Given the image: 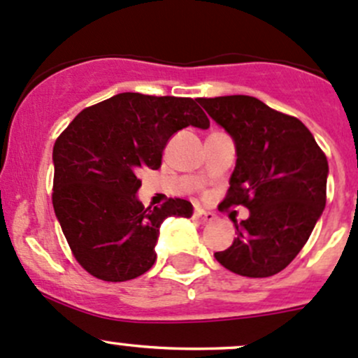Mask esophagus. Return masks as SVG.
<instances>
[{"label": "esophagus", "mask_w": 358, "mask_h": 358, "mask_svg": "<svg viewBox=\"0 0 358 358\" xmlns=\"http://www.w3.org/2000/svg\"><path fill=\"white\" fill-rule=\"evenodd\" d=\"M194 218L197 220V222L201 223H213L216 220L215 213H209V211H202V209H196V213H194Z\"/></svg>", "instance_id": "1"}]
</instances>
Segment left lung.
I'll return each mask as SVG.
<instances>
[{
	"label": "left lung",
	"instance_id": "obj_1",
	"mask_svg": "<svg viewBox=\"0 0 358 358\" xmlns=\"http://www.w3.org/2000/svg\"><path fill=\"white\" fill-rule=\"evenodd\" d=\"M236 142L237 162L218 209L246 206L236 239L215 258L244 277H270L296 258L326 208L327 157L310 129L248 95L197 99Z\"/></svg>",
	"mask_w": 358,
	"mask_h": 358
}]
</instances>
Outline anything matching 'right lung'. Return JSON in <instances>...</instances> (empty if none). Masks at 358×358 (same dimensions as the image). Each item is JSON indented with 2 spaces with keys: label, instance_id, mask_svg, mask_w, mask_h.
<instances>
[{
  "label": "right lung",
  "instance_id": "1",
  "mask_svg": "<svg viewBox=\"0 0 358 358\" xmlns=\"http://www.w3.org/2000/svg\"><path fill=\"white\" fill-rule=\"evenodd\" d=\"M209 128L197 100L119 93L86 107L53 145L52 202L76 262L100 280L124 282L156 262L159 227L192 216L185 199L145 208L140 169H157L178 129Z\"/></svg>",
  "mask_w": 358,
  "mask_h": 358
}]
</instances>
